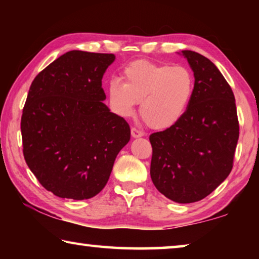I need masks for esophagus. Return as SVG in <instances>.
I'll use <instances>...</instances> for the list:
<instances>
[{"instance_id": "esophagus-1", "label": "esophagus", "mask_w": 259, "mask_h": 259, "mask_svg": "<svg viewBox=\"0 0 259 259\" xmlns=\"http://www.w3.org/2000/svg\"><path fill=\"white\" fill-rule=\"evenodd\" d=\"M144 135H145V134H144V131L139 130V129H137V128H133V129H131V136H133L134 138L143 137Z\"/></svg>"}]
</instances>
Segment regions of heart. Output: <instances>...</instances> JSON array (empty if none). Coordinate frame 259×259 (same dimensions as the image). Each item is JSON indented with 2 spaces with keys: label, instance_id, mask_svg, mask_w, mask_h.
Segmentation results:
<instances>
[{
  "label": "heart",
  "instance_id": "b5f03b06",
  "mask_svg": "<svg viewBox=\"0 0 259 259\" xmlns=\"http://www.w3.org/2000/svg\"><path fill=\"white\" fill-rule=\"evenodd\" d=\"M121 82L108 83L109 104L117 115L128 117L140 102V115L153 129L170 128L183 119L194 94V76L184 65L130 63Z\"/></svg>",
  "mask_w": 259,
  "mask_h": 259
}]
</instances>
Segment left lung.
Wrapping results in <instances>:
<instances>
[{
  "label": "left lung",
  "mask_w": 259,
  "mask_h": 259,
  "mask_svg": "<svg viewBox=\"0 0 259 259\" xmlns=\"http://www.w3.org/2000/svg\"><path fill=\"white\" fill-rule=\"evenodd\" d=\"M194 72V94L183 119L150 136L151 178L178 203L204 199L233 168L239 120L231 87L204 56L183 50Z\"/></svg>",
  "instance_id": "8db88e82"
}]
</instances>
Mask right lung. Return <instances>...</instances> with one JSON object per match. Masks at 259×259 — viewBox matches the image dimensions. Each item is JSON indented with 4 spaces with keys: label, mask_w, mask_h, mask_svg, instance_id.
Masks as SVG:
<instances>
[{
    "label": "right lung",
    "mask_w": 259,
    "mask_h": 259,
    "mask_svg": "<svg viewBox=\"0 0 259 259\" xmlns=\"http://www.w3.org/2000/svg\"><path fill=\"white\" fill-rule=\"evenodd\" d=\"M114 59L68 51L30 84L20 122L24 157L41 185L59 198L97 195L130 140L128 122L103 103L102 78Z\"/></svg>",
    "instance_id": "1"
}]
</instances>
